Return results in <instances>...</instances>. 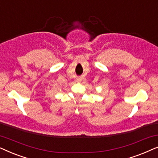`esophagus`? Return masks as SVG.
I'll list each match as a JSON object with an SVG mask.
<instances>
[{"mask_svg": "<svg viewBox=\"0 0 158 158\" xmlns=\"http://www.w3.org/2000/svg\"><path fill=\"white\" fill-rule=\"evenodd\" d=\"M77 82H81L82 81V78H81V77H79V78H77Z\"/></svg>", "mask_w": 158, "mask_h": 158, "instance_id": "obj_1", "label": "esophagus"}]
</instances>
